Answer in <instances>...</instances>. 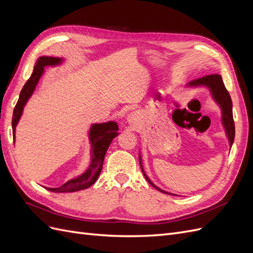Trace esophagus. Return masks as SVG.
Returning a JSON list of instances; mask_svg holds the SVG:
<instances>
[{"instance_id":"1","label":"esophagus","mask_w":253,"mask_h":253,"mask_svg":"<svg viewBox=\"0 0 253 253\" xmlns=\"http://www.w3.org/2000/svg\"><path fill=\"white\" fill-rule=\"evenodd\" d=\"M140 119H141V117H140V114L138 112H132L131 114H128V116H127L128 124L131 126H134L139 125Z\"/></svg>"}]
</instances>
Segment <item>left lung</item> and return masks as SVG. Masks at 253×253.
Wrapping results in <instances>:
<instances>
[{
	"label": "left lung",
	"instance_id": "8db88e82",
	"mask_svg": "<svg viewBox=\"0 0 253 253\" xmlns=\"http://www.w3.org/2000/svg\"><path fill=\"white\" fill-rule=\"evenodd\" d=\"M207 87L209 89L210 94L213 98V100L215 101L219 109L221 111V125H223V127L225 128V133L229 141V145L230 148L232 147L233 141H234V135H235V127H234V121H233V115H232V100L231 97L229 95L228 90L225 87V84L223 82V79H221L220 75H209V76H205L203 78L196 79L194 81H191L187 84V87ZM139 164L141 167V171L144 175L145 179L148 180V182L150 183L151 186L154 187L155 189H157L158 191L166 194L169 195H175L177 196L174 193H170L167 192V191L158 188L156 185H154L151 181V179L148 177L147 174H145L143 167H142V163H141V155L139 153Z\"/></svg>",
	"mask_w": 253,
	"mask_h": 253
}]
</instances>
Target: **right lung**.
Returning <instances> with one entry per match:
<instances>
[{
  "label": "right lung",
  "mask_w": 253,
  "mask_h": 253,
  "mask_svg": "<svg viewBox=\"0 0 253 253\" xmlns=\"http://www.w3.org/2000/svg\"><path fill=\"white\" fill-rule=\"evenodd\" d=\"M64 62L63 58L59 57H48L42 56L37 60L34 67V72L30 78L23 86L19 100L14 106L12 115V133L13 140H16V127L19 124V120L23 114V110L26 105L28 99L32 97L38 82L44 73L45 66H57ZM118 125L115 121H108L103 124L91 125L88 131V139L90 143V163L87 169L77 177L72 178L66 181L64 185L58 188H46L50 192L55 193H65V192H76L89 188L94 185L101 173L103 160L108 151L110 144L112 143L115 137L118 136Z\"/></svg>",
  "instance_id": "obj_1"
}]
</instances>
